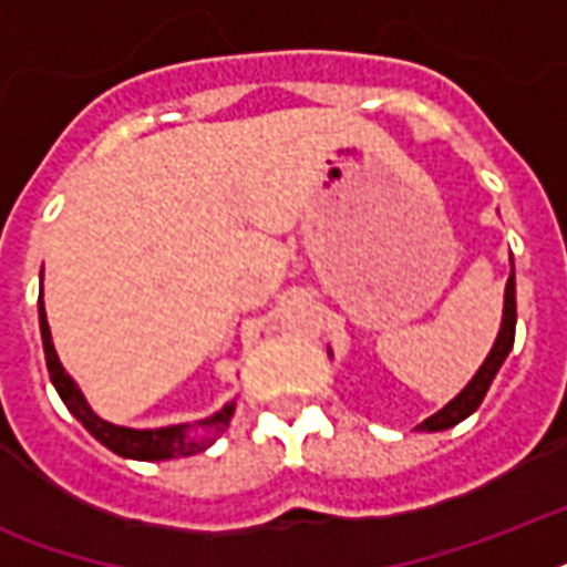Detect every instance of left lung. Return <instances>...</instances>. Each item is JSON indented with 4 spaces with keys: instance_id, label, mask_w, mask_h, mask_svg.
<instances>
[{
    "instance_id": "1",
    "label": "left lung",
    "mask_w": 567,
    "mask_h": 567,
    "mask_svg": "<svg viewBox=\"0 0 567 567\" xmlns=\"http://www.w3.org/2000/svg\"><path fill=\"white\" fill-rule=\"evenodd\" d=\"M515 320H518V311H515V265H512L509 282H506V293H503V323L501 332H497V341H494L492 353L485 355L483 368L474 373V379L467 382L462 391H458L453 400H450L441 412H435L432 417H426L423 423H417V430L423 432H441L450 430V426H456L467 417V414H474L480 409V403L488 394V388H492L494 377L501 371V364L506 362V355L512 353V344H515Z\"/></svg>"
}]
</instances>
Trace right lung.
Returning a JSON list of instances; mask_svg holds the SVG:
<instances>
[{
	"instance_id": "obj_1",
	"label": "right lung",
	"mask_w": 567,
	"mask_h": 567,
	"mask_svg": "<svg viewBox=\"0 0 567 567\" xmlns=\"http://www.w3.org/2000/svg\"><path fill=\"white\" fill-rule=\"evenodd\" d=\"M38 318H40V338H43V353H47L49 379L55 385L58 396L64 400V405L75 414V421L82 423L84 430L91 432L93 439L105 444L111 453L126 458H141V462H162V458L176 456H194L203 453L205 447H212L214 439L229 426L231 414H235V403H226L220 412H214L212 417L196 423H182V426H162V430H128V426H117V423L102 421L100 414L93 412L84 394L75 385V379L64 371V364L58 362L55 344H52V332L47 323V309H43V288H40L38 300ZM197 435H193V430Z\"/></svg>"
}]
</instances>
